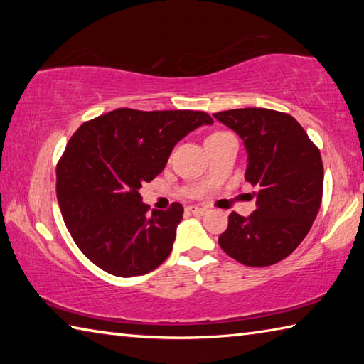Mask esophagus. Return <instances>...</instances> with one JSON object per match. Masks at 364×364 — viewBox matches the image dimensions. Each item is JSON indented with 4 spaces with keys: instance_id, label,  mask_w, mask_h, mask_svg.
Returning <instances> with one entry per match:
<instances>
[{
    "instance_id": "esophagus-1",
    "label": "esophagus",
    "mask_w": 364,
    "mask_h": 364,
    "mask_svg": "<svg viewBox=\"0 0 364 364\" xmlns=\"http://www.w3.org/2000/svg\"><path fill=\"white\" fill-rule=\"evenodd\" d=\"M188 210H189L191 213H196V215H205V213H207V208L196 207V205H191V207H188Z\"/></svg>"
}]
</instances>
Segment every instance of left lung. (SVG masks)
Returning a JSON list of instances; mask_svg holds the SVG:
<instances>
[{"instance_id":"left-lung-1","label":"left lung","mask_w":364,"mask_h":364,"mask_svg":"<svg viewBox=\"0 0 364 364\" xmlns=\"http://www.w3.org/2000/svg\"><path fill=\"white\" fill-rule=\"evenodd\" d=\"M247 151L245 180L258 188L249 217L232 212L220 247L245 267H269L299 247L323 199V160L292 115L262 107L213 114Z\"/></svg>"}]
</instances>
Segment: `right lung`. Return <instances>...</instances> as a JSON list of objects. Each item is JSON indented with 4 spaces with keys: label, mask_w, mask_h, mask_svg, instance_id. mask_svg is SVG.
<instances>
[{
    "label": "right lung",
    "mask_w": 364,
    "mask_h": 364,
    "mask_svg": "<svg viewBox=\"0 0 364 364\" xmlns=\"http://www.w3.org/2000/svg\"><path fill=\"white\" fill-rule=\"evenodd\" d=\"M212 123L200 110L117 109L73 133L56 193L73 241L96 267L130 278L167 260L184 208L175 202L147 217L139 189L165 168L178 141Z\"/></svg>",
    "instance_id": "1"
}]
</instances>
